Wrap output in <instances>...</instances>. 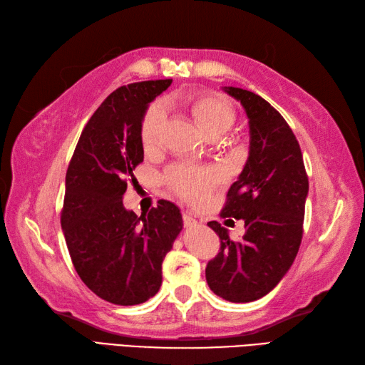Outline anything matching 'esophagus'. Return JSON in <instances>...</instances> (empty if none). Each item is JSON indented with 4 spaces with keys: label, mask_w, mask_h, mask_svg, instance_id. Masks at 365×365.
<instances>
[{
    "label": "esophagus",
    "mask_w": 365,
    "mask_h": 365,
    "mask_svg": "<svg viewBox=\"0 0 365 365\" xmlns=\"http://www.w3.org/2000/svg\"><path fill=\"white\" fill-rule=\"evenodd\" d=\"M184 227L185 229H192V227H197L200 223L197 220H195L192 215H189V213H184Z\"/></svg>",
    "instance_id": "1"
}]
</instances>
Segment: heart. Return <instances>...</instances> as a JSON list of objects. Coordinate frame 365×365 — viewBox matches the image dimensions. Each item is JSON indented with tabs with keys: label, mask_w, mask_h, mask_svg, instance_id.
<instances>
[{
	"label": "heart",
	"mask_w": 365,
	"mask_h": 365,
	"mask_svg": "<svg viewBox=\"0 0 365 365\" xmlns=\"http://www.w3.org/2000/svg\"><path fill=\"white\" fill-rule=\"evenodd\" d=\"M190 111L197 120L198 127L207 136L213 133H225L234 125L235 113L225 99L217 96H198L189 101ZM165 120V106L163 102H155L145 113L142 120L140 136L147 148L158 144L159 135ZM168 182L176 193L184 200L192 202H201L207 193L223 180L220 168H193V167H173L167 176Z\"/></svg>",
	"instance_id": "heart-1"
}]
</instances>
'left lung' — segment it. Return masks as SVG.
I'll return each mask as SVG.
<instances>
[{
    "mask_svg": "<svg viewBox=\"0 0 365 365\" xmlns=\"http://www.w3.org/2000/svg\"><path fill=\"white\" fill-rule=\"evenodd\" d=\"M242 103L250 125V155L230 185L223 217L245 221L240 242L218 221L221 250L207 263L209 288L221 299L246 304L271 292L289 271L304 227L308 176L294 133L277 110L247 90L223 86Z\"/></svg>",
    "mask_w": 365,
    "mask_h": 365,
    "instance_id": "1",
    "label": "left lung"
}]
</instances>
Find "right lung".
Returning <instances> with one entry per match:
<instances>
[{"label": "right lung", "instance_id": "right-lung-1", "mask_svg": "<svg viewBox=\"0 0 365 365\" xmlns=\"http://www.w3.org/2000/svg\"><path fill=\"white\" fill-rule=\"evenodd\" d=\"M172 80L130 83L88 120L66 172L61 230L78 277L114 305L144 304L163 283V260L182 230L180 207L161 200L138 217L123 206L127 178L144 161L142 120Z\"/></svg>", "mask_w": 365, "mask_h": 365}]
</instances>
